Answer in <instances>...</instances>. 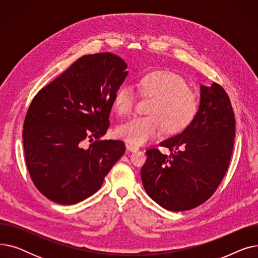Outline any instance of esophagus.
<instances>
[{
	"label": "esophagus",
	"instance_id": "1",
	"mask_svg": "<svg viewBox=\"0 0 258 258\" xmlns=\"http://www.w3.org/2000/svg\"><path fill=\"white\" fill-rule=\"evenodd\" d=\"M126 147H127V150H128L130 152H138V151H139V146L131 144V143L126 144Z\"/></svg>",
	"mask_w": 258,
	"mask_h": 258
}]
</instances>
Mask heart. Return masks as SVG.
<instances>
[{
  "label": "heart",
  "mask_w": 258,
  "mask_h": 258,
  "mask_svg": "<svg viewBox=\"0 0 258 258\" xmlns=\"http://www.w3.org/2000/svg\"><path fill=\"white\" fill-rule=\"evenodd\" d=\"M140 91L153 97L147 112L150 115L131 119L117 130L118 137L131 144L141 145L155 138L164 127L167 133H178L191 123L198 112V97L179 74L166 70L148 72L139 80ZM136 97L131 87H121L114 98L116 112L125 116L132 113Z\"/></svg>",
  "instance_id": "b5f03b06"
}]
</instances>
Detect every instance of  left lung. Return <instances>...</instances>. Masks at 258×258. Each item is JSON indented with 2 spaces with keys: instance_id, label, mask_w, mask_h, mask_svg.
<instances>
[{
  "instance_id": "obj_1",
  "label": "left lung",
  "mask_w": 258,
  "mask_h": 258,
  "mask_svg": "<svg viewBox=\"0 0 258 258\" xmlns=\"http://www.w3.org/2000/svg\"><path fill=\"white\" fill-rule=\"evenodd\" d=\"M235 118L228 94L219 84L201 86L199 111L177 136L161 142L169 148L146 151L141 168L147 195L169 211H184L205 203L218 189L231 159Z\"/></svg>"
}]
</instances>
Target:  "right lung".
<instances>
[{"label": "right lung", "instance_id": "add662e5", "mask_svg": "<svg viewBox=\"0 0 258 258\" xmlns=\"http://www.w3.org/2000/svg\"><path fill=\"white\" fill-rule=\"evenodd\" d=\"M125 69L115 54L85 55L32 99L24 122L25 160L49 200L72 205L91 197L125 153L123 141L101 139Z\"/></svg>", "mask_w": 258, "mask_h": 258}]
</instances>
